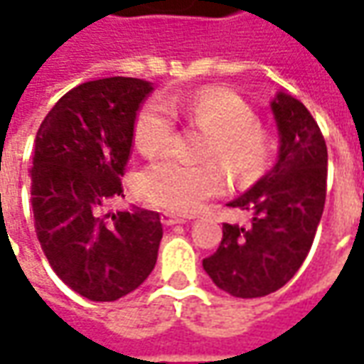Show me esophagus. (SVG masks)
Listing matches in <instances>:
<instances>
[{"label":"esophagus","instance_id":"1","mask_svg":"<svg viewBox=\"0 0 364 364\" xmlns=\"http://www.w3.org/2000/svg\"><path fill=\"white\" fill-rule=\"evenodd\" d=\"M187 218H183V216H175L171 213H161V224H166V226H175V224H185Z\"/></svg>","mask_w":364,"mask_h":364}]
</instances>
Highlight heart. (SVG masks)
I'll use <instances>...</instances> for the list:
<instances>
[{
    "mask_svg": "<svg viewBox=\"0 0 364 364\" xmlns=\"http://www.w3.org/2000/svg\"><path fill=\"white\" fill-rule=\"evenodd\" d=\"M208 132L205 164H183L166 156L156 159L140 175V195L146 203L191 214L208 198L220 195L226 185L224 161L234 177L259 175L273 156V136L257 122L253 107L244 97L224 87H208L193 95H166L150 99L134 120V144L146 156H154L171 144L177 120Z\"/></svg>",
    "mask_w": 364,
    "mask_h": 364,
    "instance_id": "obj_1",
    "label": "heart"
}]
</instances>
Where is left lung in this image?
Here are the masks:
<instances>
[{"label": "left lung", "mask_w": 364, "mask_h": 364, "mask_svg": "<svg viewBox=\"0 0 364 364\" xmlns=\"http://www.w3.org/2000/svg\"><path fill=\"white\" fill-rule=\"evenodd\" d=\"M279 159L265 177L228 203L250 224H222L218 250L203 259L213 282L237 298L267 296L296 274L312 247L326 205L328 148L318 122L294 97L273 103Z\"/></svg>", "instance_id": "1"}]
</instances>
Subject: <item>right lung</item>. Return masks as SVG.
<instances>
[{
  "label": "right lung",
  "mask_w": 364,
  "mask_h": 364,
  "mask_svg": "<svg viewBox=\"0 0 364 364\" xmlns=\"http://www.w3.org/2000/svg\"><path fill=\"white\" fill-rule=\"evenodd\" d=\"M150 91L148 82L120 75L82 83L60 97L36 132L28 169L36 237L54 273L95 302L127 296L158 259V213H105L124 197L120 177Z\"/></svg>",
  "instance_id": "obj_1"
}]
</instances>
